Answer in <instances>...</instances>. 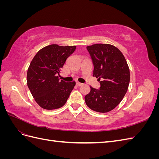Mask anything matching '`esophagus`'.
<instances>
[{
  "mask_svg": "<svg viewBox=\"0 0 159 159\" xmlns=\"http://www.w3.org/2000/svg\"><path fill=\"white\" fill-rule=\"evenodd\" d=\"M76 85H78V86H80V85H83V84H82V83H80V82H79V81H77V82H76Z\"/></svg>",
  "mask_w": 159,
  "mask_h": 159,
  "instance_id": "34e87169",
  "label": "esophagus"
}]
</instances>
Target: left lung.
<instances>
[{
  "instance_id": "8db88e82",
  "label": "left lung",
  "mask_w": 159,
  "mask_h": 159,
  "mask_svg": "<svg viewBox=\"0 0 159 159\" xmlns=\"http://www.w3.org/2000/svg\"><path fill=\"white\" fill-rule=\"evenodd\" d=\"M94 66L93 76L100 81V88L90 86L85 102L91 110L107 113L116 107L127 93L130 71L125 57L117 47L108 44L87 46Z\"/></svg>"
}]
</instances>
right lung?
I'll return each instance as SVG.
<instances>
[{"mask_svg":"<svg viewBox=\"0 0 159 159\" xmlns=\"http://www.w3.org/2000/svg\"><path fill=\"white\" fill-rule=\"evenodd\" d=\"M75 48V46L48 45L38 51L31 61L27 71V85L42 108L56 109L66 104L75 82L60 80V70Z\"/></svg>","mask_w":159,"mask_h":159,"instance_id":"1","label":"right lung"}]
</instances>
